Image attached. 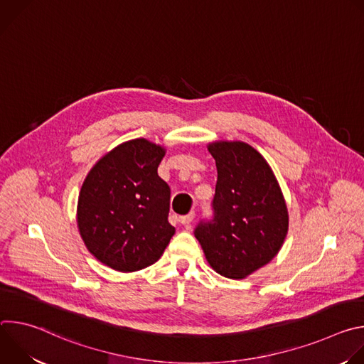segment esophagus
Masks as SVG:
<instances>
[{"instance_id": "obj_1", "label": "esophagus", "mask_w": 364, "mask_h": 364, "mask_svg": "<svg viewBox=\"0 0 364 364\" xmlns=\"http://www.w3.org/2000/svg\"><path fill=\"white\" fill-rule=\"evenodd\" d=\"M193 220H194V213H193V212L188 213V215H186V216H181V218H180V223L184 225V226H187V228L191 225Z\"/></svg>"}]
</instances>
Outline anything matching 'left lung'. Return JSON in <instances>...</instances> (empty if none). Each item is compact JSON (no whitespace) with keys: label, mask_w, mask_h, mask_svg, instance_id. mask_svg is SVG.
I'll return each instance as SVG.
<instances>
[{"label":"left lung","mask_w":364,"mask_h":364,"mask_svg":"<svg viewBox=\"0 0 364 364\" xmlns=\"http://www.w3.org/2000/svg\"><path fill=\"white\" fill-rule=\"evenodd\" d=\"M218 167L213 219L194 236L220 275L243 279L277 256L288 233V209L267 160L242 141L207 145Z\"/></svg>","instance_id":"obj_1"}]
</instances>
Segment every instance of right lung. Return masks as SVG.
I'll use <instances>...</instances> for the list:
<instances>
[{"instance_id": "obj_1", "label": "right lung", "mask_w": 364, "mask_h": 364, "mask_svg": "<svg viewBox=\"0 0 364 364\" xmlns=\"http://www.w3.org/2000/svg\"><path fill=\"white\" fill-rule=\"evenodd\" d=\"M166 148L145 138L127 141L86 176L77 228L87 250L119 272L155 264L176 229L168 223L170 187L159 176Z\"/></svg>"}]
</instances>
